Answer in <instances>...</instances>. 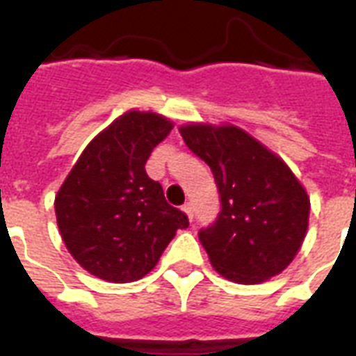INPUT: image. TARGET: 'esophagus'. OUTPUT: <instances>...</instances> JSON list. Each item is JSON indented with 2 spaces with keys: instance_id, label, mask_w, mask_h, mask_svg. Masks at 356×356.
Masks as SVG:
<instances>
[{
  "instance_id": "1",
  "label": "esophagus",
  "mask_w": 356,
  "mask_h": 356,
  "mask_svg": "<svg viewBox=\"0 0 356 356\" xmlns=\"http://www.w3.org/2000/svg\"><path fill=\"white\" fill-rule=\"evenodd\" d=\"M183 212L188 216V220L192 222V218H194V209H192V203H186V205H183Z\"/></svg>"
}]
</instances>
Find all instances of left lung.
Here are the masks:
<instances>
[{"mask_svg": "<svg viewBox=\"0 0 356 356\" xmlns=\"http://www.w3.org/2000/svg\"><path fill=\"white\" fill-rule=\"evenodd\" d=\"M190 151L211 166L222 211L200 242L229 281L259 284L286 270L309 229L310 197L281 156L243 129L222 123L179 127Z\"/></svg>", "mask_w": 356, "mask_h": 356, "instance_id": "8db88e82", "label": "left lung"}]
</instances>
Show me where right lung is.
Masks as SVG:
<instances>
[{
  "mask_svg": "<svg viewBox=\"0 0 356 356\" xmlns=\"http://www.w3.org/2000/svg\"><path fill=\"white\" fill-rule=\"evenodd\" d=\"M172 129L162 114L127 111L90 140L55 195L64 245L103 281L147 275L177 229L188 227L144 168Z\"/></svg>",
  "mask_w": 356,
  "mask_h": 356,
  "instance_id": "obj_1",
  "label": "right lung"
}]
</instances>
